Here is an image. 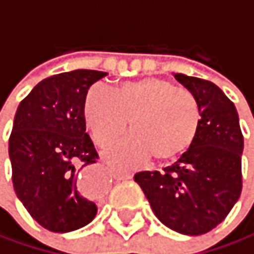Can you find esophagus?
<instances>
[{
	"label": "esophagus",
	"mask_w": 254,
	"mask_h": 254,
	"mask_svg": "<svg viewBox=\"0 0 254 254\" xmlns=\"http://www.w3.org/2000/svg\"><path fill=\"white\" fill-rule=\"evenodd\" d=\"M113 176L117 179V181H126V179H131L132 178V173H128V172H117V170H113ZM79 184H82V181H79Z\"/></svg>",
	"instance_id": "1"
}]
</instances>
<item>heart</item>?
<instances>
[{"instance_id":"b5f03b06","label":"heart","mask_w":254,"mask_h":254,"mask_svg":"<svg viewBox=\"0 0 254 254\" xmlns=\"http://www.w3.org/2000/svg\"><path fill=\"white\" fill-rule=\"evenodd\" d=\"M84 117L98 144L113 143L128 126L134 132L107 152L105 158L120 167L153 158L175 161L194 143L202 113L195 98L172 81L143 78L110 90L93 85L84 99Z\"/></svg>"}]
</instances>
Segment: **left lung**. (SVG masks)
Instances as JSON below:
<instances>
[{"mask_svg":"<svg viewBox=\"0 0 254 254\" xmlns=\"http://www.w3.org/2000/svg\"><path fill=\"white\" fill-rule=\"evenodd\" d=\"M175 78L200 107L197 137L164 172H140L134 181L162 224L197 237L217 227L238 202L244 137L237 108L220 87L184 73Z\"/></svg>","mask_w":254,"mask_h":254,"instance_id":"obj_1","label":"left lung"}]
</instances>
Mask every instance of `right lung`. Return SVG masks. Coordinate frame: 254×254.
Masks as SVG:
<instances>
[{
  "instance_id": "1",
  "label": "right lung",
  "mask_w": 254,
  "mask_h": 254,
  "mask_svg": "<svg viewBox=\"0 0 254 254\" xmlns=\"http://www.w3.org/2000/svg\"><path fill=\"white\" fill-rule=\"evenodd\" d=\"M107 72L78 69L42 79L19 104L8 140L11 181L17 198L45 229H81L98 212L78 188V173L96 162L85 132L84 99Z\"/></svg>"
}]
</instances>
